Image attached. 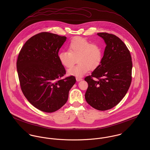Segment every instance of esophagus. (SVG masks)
<instances>
[{"instance_id": "1", "label": "esophagus", "mask_w": 150, "mask_h": 150, "mask_svg": "<svg viewBox=\"0 0 150 150\" xmlns=\"http://www.w3.org/2000/svg\"><path fill=\"white\" fill-rule=\"evenodd\" d=\"M76 80H77V81H81L82 80H83V79H81V78H80V77H76Z\"/></svg>"}]
</instances>
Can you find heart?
I'll return each instance as SVG.
<instances>
[{
	"instance_id": "b5f03b06",
	"label": "heart",
	"mask_w": 150,
	"mask_h": 150,
	"mask_svg": "<svg viewBox=\"0 0 150 150\" xmlns=\"http://www.w3.org/2000/svg\"><path fill=\"white\" fill-rule=\"evenodd\" d=\"M69 51H61L58 54V59L62 65L70 67L77 58L76 66L67 70L69 75L82 77L89 70L97 69L103 58L102 48L96 44H91L81 37L73 38L68 45Z\"/></svg>"
}]
</instances>
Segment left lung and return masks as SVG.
I'll use <instances>...</instances> for the list:
<instances>
[{"instance_id":"1","label":"left lung","mask_w":150,"mask_h":150,"mask_svg":"<svg viewBox=\"0 0 150 150\" xmlns=\"http://www.w3.org/2000/svg\"><path fill=\"white\" fill-rule=\"evenodd\" d=\"M97 35L106 46L99 66L85 78L88 84L85 98L91 106L105 111L117 105L127 93L132 81V62L127 47L119 38L107 33Z\"/></svg>"}]
</instances>
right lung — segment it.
<instances>
[{
  "instance_id": "obj_1",
  "label": "right lung",
  "mask_w": 150,
  "mask_h": 150,
  "mask_svg": "<svg viewBox=\"0 0 150 150\" xmlns=\"http://www.w3.org/2000/svg\"><path fill=\"white\" fill-rule=\"evenodd\" d=\"M66 37L42 32L30 38L19 53L17 69L22 91L38 109L52 112L66 103L69 92L76 83L66 74L58 59V52Z\"/></svg>"
}]
</instances>
